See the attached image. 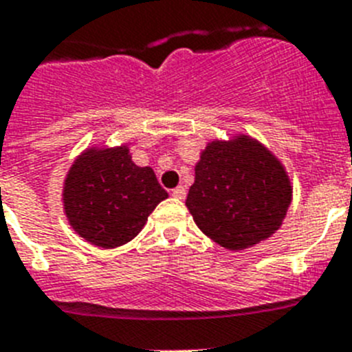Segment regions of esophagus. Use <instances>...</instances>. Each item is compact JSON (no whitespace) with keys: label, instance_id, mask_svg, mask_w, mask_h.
Masks as SVG:
<instances>
[{"label":"esophagus","instance_id":"1","mask_svg":"<svg viewBox=\"0 0 352 352\" xmlns=\"http://www.w3.org/2000/svg\"><path fill=\"white\" fill-rule=\"evenodd\" d=\"M173 195L176 199H185L186 190H185V188H183V186H178V188H174V190H173Z\"/></svg>","mask_w":352,"mask_h":352}]
</instances>
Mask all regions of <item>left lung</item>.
Returning a JSON list of instances; mask_svg holds the SVG:
<instances>
[{
	"mask_svg": "<svg viewBox=\"0 0 352 352\" xmlns=\"http://www.w3.org/2000/svg\"><path fill=\"white\" fill-rule=\"evenodd\" d=\"M291 201L282 162L257 139L238 133L201 151L185 204L208 238L238 252L275 234Z\"/></svg>",
	"mask_w": 352,
	"mask_h": 352,
	"instance_id": "8db88e82",
	"label": "left lung"
}]
</instances>
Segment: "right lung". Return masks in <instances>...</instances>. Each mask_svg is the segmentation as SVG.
<instances>
[{"label": "right lung", "instance_id": "1", "mask_svg": "<svg viewBox=\"0 0 352 352\" xmlns=\"http://www.w3.org/2000/svg\"><path fill=\"white\" fill-rule=\"evenodd\" d=\"M167 197L153 169L133 164L129 144L84 149L63 183L68 223L80 238L100 248L129 243Z\"/></svg>", "mask_w": 352, "mask_h": 352}]
</instances>
